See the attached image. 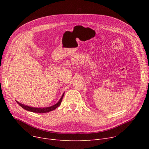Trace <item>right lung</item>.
I'll return each mask as SVG.
<instances>
[{
	"label": "right lung",
	"instance_id": "obj_1",
	"mask_svg": "<svg viewBox=\"0 0 149 149\" xmlns=\"http://www.w3.org/2000/svg\"><path fill=\"white\" fill-rule=\"evenodd\" d=\"M64 96V93L63 94V95L61 96V98L60 99V100L58 101V102L54 104L52 106H50V107H43V108H37V107H30V106H26V105H24L23 104H21L20 103L18 102V101H16V102L24 109H25V110L26 111H30V112H36V113H46V112H51L53 110H54V109H56L57 107H58L61 103V101H62V99H63V97Z\"/></svg>",
	"mask_w": 149,
	"mask_h": 149
}]
</instances>
